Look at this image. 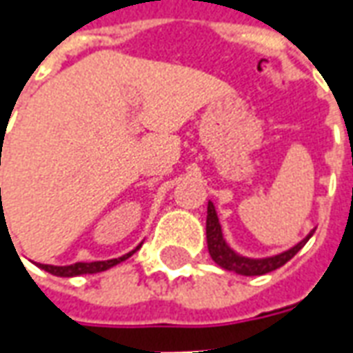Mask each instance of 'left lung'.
<instances>
[{
    "label": "left lung",
    "mask_w": 353,
    "mask_h": 353,
    "mask_svg": "<svg viewBox=\"0 0 353 353\" xmlns=\"http://www.w3.org/2000/svg\"><path fill=\"white\" fill-rule=\"evenodd\" d=\"M314 234V230H310L306 238H303L296 245H293L291 250L272 255V257H263V259H252V257H244L236 253L229 244L227 240L223 238L221 223L215 212L214 202L210 200L208 202V217H206V240H208V252L210 257L215 261V265H219L225 270L230 272H236L240 276H263L266 272H272L276 268H280L288 263L289 259H293L296 253L303 250V245L310 240Z\"/></svg>",
    "instance_id": "8db88e82"
}]
</instances>
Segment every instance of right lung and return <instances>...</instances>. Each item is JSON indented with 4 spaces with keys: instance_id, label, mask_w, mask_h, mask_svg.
Here are the masks:
<instances>
[{
    "instance_id": "1",
    "label": "right lung",
    "mask_w": 353,
    "mask_h": 353,
    "mask_svg": "<svg viewBox=\"0 0 353 353\" xmlns=\"http://www.w3.org/2000/svg\"><path fill=\"white\" fill-rule=\"evenodd\" d=\"M1 191V189H0ZM141 244L136 248L139 250ZM136 250H132L128 252L126 255L123 257H117V259H109V261H92V263H73V265H68V266H54V265H41V263H37V266L45 270V272L49 274H54V276H60V278H73V276H83V274H98V272H103V270H108L111 266L119 265V263H123L126 261L128 257H132Z\"/></svg>"
}]
</instances>
